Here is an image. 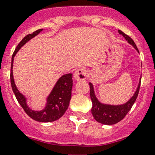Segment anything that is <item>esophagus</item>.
Returning <instances> with one entry per match:
<instances>
[{
	"mask_svg": "<svg viewBox=\"0 0 155 155\" xmlns=\"http://www.w3.org/2000/svg\"><path fill=\"white\" fill-rule=\"evenodd\" d=\"M74 78L77 81H81V80H85L86 79L87 76V71L84 68H80L78 69L77 70H76L74 73Z\"/></svg>",
	"mask_w": 155,
	"mask_h": 155,
	"instance_id": "obj_1",
	"label": "esophagus"
}]
</instances>
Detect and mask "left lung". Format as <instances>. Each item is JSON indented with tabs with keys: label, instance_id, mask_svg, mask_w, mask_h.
<instances>
[{
	"label": "left lung",
	"instance_id": "obj_1",
	"mask_svg": "<svg viewBox=\"0 0 155 155\" xmlns=\"http://www.w3.org/2000/svg\"><path fill=\"white\" fill-rule=\"evenodd\" d=\"M118 33L121 34L125 38L127 41L137 50V51H139L134 41L129 36L124 34L121 30H118ZM140 83H141V77H140V82H139L138 87H137L135 93L133 95L132 97L125 104H121V105H109V104H102L98 101L96 95H95L93 85H92L91 82H89L90 96L92 101L91 113L94 119L97 122L101 123L103 124H107V125L115 124L121 121L126 116V115L130 110L133 105L135 103L137 96H138L139 91H140Z\"/></svg>",
	"mask_w": 155,
	"mask_h": 155
}]
</instances>
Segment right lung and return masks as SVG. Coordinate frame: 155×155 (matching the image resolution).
<instances>
[{"mask_svg":"<svg viewBox=\"0 0 155 155\" xmlns=\"http://www.w3.org/2000/svg\"><path fill=\"white\" fill-rule=\"evenodd\" d=\"M43 31V29H39L34 31L32 34H28L21 40L18 43L16 48L14 51L12 56V62H11V71H10V82L12 86V91L18 101V104L23 108L29 117L32 119L40 122H51L59 119L64 114L68 109L70 104V101L71 99V91L73 87V74L68 73L62 76L58 80L54 87L51 90V93L46 99V107L40 111L33 110L27 104V99L25 97L20 93L19 91L16 87L13 79L12 73V66H13V60L15 54L21 46H24L31 39L37 36L39 33Z\"/></svg>","mask_w":155,"mask_h":155,"instance_id":"1","label":"right lung"}]
</instances>
